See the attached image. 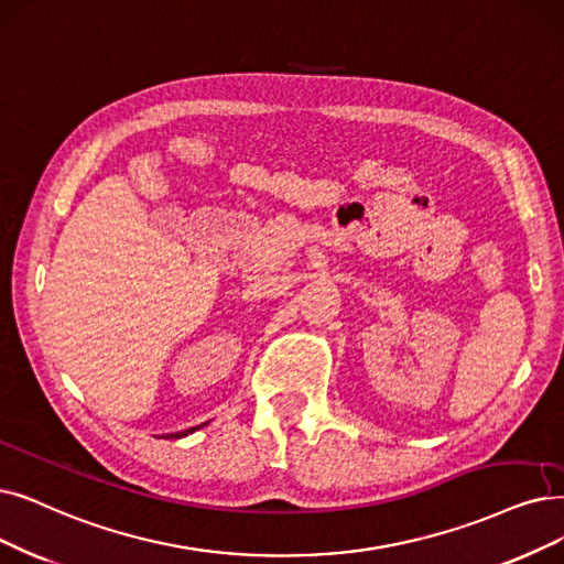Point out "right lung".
Wrapping results in <instances>:
<instances>
[{"instance_id":"obj_1","label":"right lung","mask_w":564,"mask_h":564,"mask_svg":"<svg viewBox=\"0 0 564 564\" xmlns=\"http://www.w3.org/2000/svg\"><path fill=\"white\" fill-rule=\"evenodd\" d=\"M206 423H200V425H196V427H189V431H185V433H171V435H166V440H180V437H187L189 433H194V431H198V427H204Z\"/></svg>"}]
</instances>
